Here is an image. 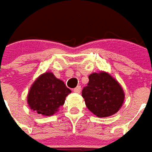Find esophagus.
Returning a JSON list of instances; mask_svg holds the SVG:
<instances>
[{
	"instance_id": "obj_1",
	"label": "esophagus",
	"mask_w": 152,
	"mask_h": 152,
	"mask_svg": "<svg viewBox=\"0 0 152 152\" xmlns=\"http://www.w3.org/2000/svg\"><path fill=\"white\" fill-rule=\"evenodd\" d=\"M73 92L76 93V94H80L81 93V86H77L76 88L73 89Z\"/></svg>"
}]
</instances>
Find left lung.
Instances as JSON below:
<instances>
[{"label":"left lung","mask_w":152,"mask_h":152,"mask_svg":"<svg viewBox=\"0 0 152 152\" xmlns=\"http://www.w3.org/2000/svg\"><path fill=\"white\" fill-rule=\"evenodd\" d=\"M82 95L88 110L99 117L114 115L122 107L124 93L119 83L105 72L93 73Z\"/></svg>","instance_id":"obj_1"}]
</instances>
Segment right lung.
Instances as JSON below:
<instances>
[{
  "label": "right lung",
  "instance_id": "obj_1",
  "mask_svg": "<svg viewBox=\"0 0 152 152\" xmlns=\"http://www.w3.org/2000/svg\"><path fill=\"white\" fill-rule=\"evenodd\" d=\"M70 92L61 80L53 73L46 72L32 85L28 94V104L30 109L38 114L52 115L64 104Z\"/></svg>",
  "mask_w": 152,
  "mask_h": 152
}]
</instances>
